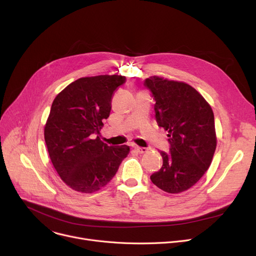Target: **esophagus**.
<instances>
[{
	"label": "esophagus",
	"mask_w": 256,
	"mask_h": 256,
	"mask_svg": "<svg viewBox=\"0 0 256 256\" xmlns=\"http://www.w3.org/2000/svg\"><path fill=\"white\" fill-rule=\"evenodd\" d=\"M135 150L139 154H144V152H147V150H148V148H146V147H139V146H135Z\"/></svg>",
	"instance_id": "1"
}]
</instances>
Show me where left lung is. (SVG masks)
Segmentation results:
<instances>
[{"mask_svg":"<svg viewBox=\"0 0 256 256\" xmlns=\"http://www.w3.org/2000/svg\"><path fill=\"white\" fill-rule=\"evenodd\" d=\"M154 98L158 126L168 132L169 152H160L163 166L152 182L171 194L193 186L208 169L217 138L210 106L193 87L158 76L144 80Z\"/></svg>","mask_w":256,"mask_h":256,"instance_id":"obj_1","label":"left lung"}]
</instances>
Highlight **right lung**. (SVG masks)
<instances>
[{"instance_id":"add662e5","label":"right lung","mask_w":256,"mask_h":256,"mask_svg":"<svg viewBox=\"0 0 256 256\" xmlns=\"http://www.w3.org/2000/svg\"><path fill=\"white\" fill-rule=\"evenodd\" d=\"M126 80L117 74L80 78L52 102L44 140L54 167L74 191L100 190L130 152L126 145L109 146L95 137L110 116L114 91Z\"/></svg>"}]
</instances>
